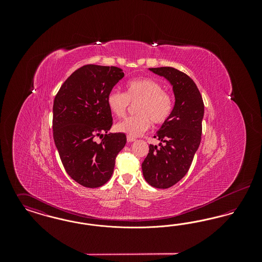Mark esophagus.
Returning a JSON list of instances; mask_svg holds the SVG:
<instances>
[{
    "instance_id": "1",
    "label": "esophagus",
    "mask_w": 262,
    "mask_h": 262,
    "mask_svg": "<svg viewBox=\"0 0 262 262\" xmlns=\"http://www.w3.org/2000/svg\"><path fill=\"white\" fill-rule=\"evenodd\" d=\"M126 140H127V142H134V141H136V138L135 137H126Z\"/></svg>"
}]
</instances>
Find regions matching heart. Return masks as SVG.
<instances>
[{
    "label": "heart",
    "mask_w": 262,
    "mask_h": 262,
    "mask_svg": "<svg viewBox=\"0 0 262 262\" xmlns=\"http://www.w3.org/2000/svg\"><path fill=\"white\" fill-rule=\"evenodd\" d=\"M137 115L127 117L116 125L118 132L128 137H137L146 132L150 122L155 125L168 121L173 112L174 101L157 80L149 77L132 79L125 84V93L112 89L107 95V105L118 118H123L129 103H137Z\"/></svg>",
    "instance_id": "obj_1"
}]
</instances>
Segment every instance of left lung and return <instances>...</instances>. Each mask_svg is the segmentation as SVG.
<instances>
[{"instance_id":"obj_1","label":"left lung","mask_w":262,"mask_h":262,"mask_svg":"<svg viewBox=\"0 0 262 262\" xmlns=\"http://www.w3.org/2000/svg\"><path fill=\"white\" fill-rule=\"evenodd\" d=\"M173 86L174 106L167 122L157 132L159 146L149 145L141 165L145 181L152 187L168 188L188 171L201 140L204 104L194 81L185 73L171 68H151Z\"/></svg>"}]
</instances>
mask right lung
<instances>
[{"label": "right lung", "mask_w": 262, "mask_h": 262, "mask_svg": "<svg viewBox=\"0 0 262 262\" xmlns=\"http://www.w3.org/2000/svg\"><path fill=\"white\" fill-rule=\"evenodd\" d=\"M123 77L120 68L85 64L68 77L54 99L56 147L66 172L83 187L105 185L125 147V134H107L113 125L107 95ZM96 136L103 137L100 144Z\"/></svg>", "instance_id": "1"}]
</instances>
